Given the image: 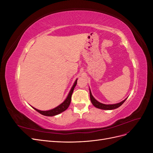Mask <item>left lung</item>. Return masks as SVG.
<instances>
[{
    "label": "left lung",
    "mask_w": 153,
    "mask_h": 153,
    "mask_svg": "<svg viewBox=\"0 0 153 153\" xmlns=\"http://www.w3.org/2000/svg\"><path fill=\"white\" fill-rule=\"evenodd\" d=\"M89 93H90V99H91V101L92 104L95 107L100 108V109H102V110H114L115 108H117L118 107H119L120 106H121L125 101L126 100V99L128 98H126L125 100H124L123 101H121L120 103H115V104H109V105H106V104H103L101 103L100 102H99L98 101H97L93 96L92 95L91 89H89Z\"/></svg>",
    "instance_id": "obj_1"
}]
</instances>
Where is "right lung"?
Segmentation results:
<instances>
[{"label": "right lung", "instance_id": "right-lung-1", "mask_svg": "<svg viewBox=\"0 0 153 153\" xmlns=\"http://www.w3.org/2000/svg\"><path fill=\"white\" fill-rule=\"evenodd\" d=\"M77 80L78 79H76L75 80V82H74V84L71 87L70 91H69L66 100H64L61 104L58 105L57 107H55L53 109H51L49 110H45V111L39 110L38 109H36V108L33 107V106H32V107L35 110H36L37 112H38L39 114H42L43 115H45V116H54V115H58L59 114L63 112L64 111H65L69 107V105H70L71 100V95L73 94V90H74V89H75V87L77 84Z\"/></svg>", "mask_w": 153, "mask_h": 153}]
</instances>
